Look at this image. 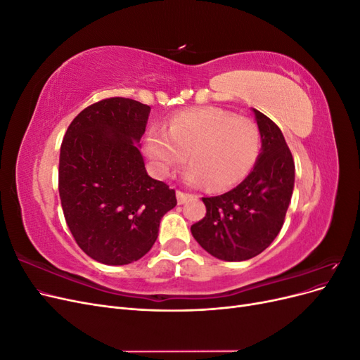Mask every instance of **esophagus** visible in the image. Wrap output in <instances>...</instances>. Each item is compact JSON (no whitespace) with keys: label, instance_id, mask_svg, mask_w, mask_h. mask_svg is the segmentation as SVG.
Here are the masks:
<instances>
[{"label":"esophagus","instance_id":"obj_1","mask_svg":"<svg viewBox=\"0 0 360 360\" xmlns=\"http://www.w3.org/2000/svg\"><path fill=\"white\" fill-rule=\"evenodd\" d=\"M191 198H192V195H189V193H186V192L177 191V201H179V204L188 202V200H191Z\"/></svg>","mask_w":360,"mask_h":360}]
</instances>
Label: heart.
Segmentation results:
<instances>
[{"label": "heart", "instance_id": "obj_1", "mask_svg": "<svg viewBox=\"0 0 360 360\" xmlns=\"http://www.w3.org/2000/svg\"><path fill=\"white\" fill-rule=\"evenodd\" d=\"M147 156L159 176L186 160L183 177L193 186L210 183L213 191L230 189L252 171L261 151V130L255 120L237 117L221 108L205 106L181 111L153 132L146 143Z\"/></svg>", "mask_w": 360, "mask_h": 360}]
</instances>
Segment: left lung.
<instances>
[{
  "mask_svg": "<svg viewBox=\"0 0 360 360\" xmlns=\"http://www.w3.org/2000/svg\"><path fill=\"white\" fill-rule=\"evenodd\" d=\"M261 153L252 172L217 197L202 198L207 213L191 226L210 255L224 261L252 258L275 240L284 225L294 188V160L281 129L254 110Z\"/></svg>",
  "mask_w": 360,
  "mask_h": 360,
  "instance_id": "8db88e82",
  "label": "left lung"
}]
</instances>
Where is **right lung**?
Listing matches in <instances>:
<instances>
[{
	"label": "right lung",
	"mask_w": 360,
	"mask_h": 360,
	"mask_svg": "<svg viewBox=\"0 0 360 360\" xmlns=\"http://www.w3.org/2000/svg\"><path fill=\"white\" fill-rule=\"evenodd\" d=\"M150 106L110 97L86 106L63 138L58 192L76 243L93 259L123 266L155 245L176 191L151 179L138 143Z\"/></svg>",
	"instance_id": "obj_1"
}]
</instances>
